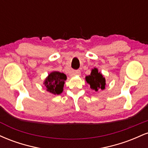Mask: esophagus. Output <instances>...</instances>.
<instances>
[{
    "label": "esophagus",
    "mask_w": 148,
    "mask_h": 148,
    "mask_svg": "<svg viewBox=\"0 0 148 148\" xmlns=\"http://www.w3.org/2000/svg\"><path fill=\"white\" fill-rule=\"evenodd\" d=\"M72 75H81V71L80 70H76V71H72Z\"/></svg>",
    "instance_id": "obj_1"
}]
</instances>
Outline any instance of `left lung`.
<instances>
[{"mask_svg": "<svg viewBox=\"0 0 148 148\" xmlns=\"http://www.w3.org/2000/svg\"><path fill=\"white\" fill-rule=\"evenodd\" d=\"M86 81L87 84L90 85L91 89L96 92L101 90H103L106 86V79L96 67L92 69L90 75L86 76Z\"/></svg>", "mask_w": 148, "mask_h": 148, "instance_id": "obj_1", "label": "left lung"}]
</instances>
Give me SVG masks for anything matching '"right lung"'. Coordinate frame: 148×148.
<instances>
[{
  "label": "right lung",
  "instance_id": "add662e5",
  "mask_svg": "<svg viewBox=\"0 0 148 148\" xmlns=\"http://www.w3.org/2000/svg\"><path fill=\"white\" fill-rule=\"evenodd\" d=\"M67 76L64 73L53 71L49 74L44 81L46 90L53 95H60L63 91L64 81Z\"/></svg>",
  "mask_w": 148,
  "mask_h": 148
}]
</instances>
